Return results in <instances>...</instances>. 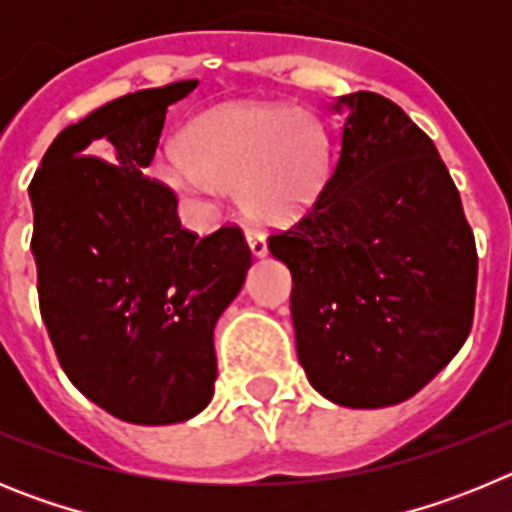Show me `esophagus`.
Listing matches in <instances>:
<instances>
[{"instance_id": "obj_1", "label": "esophagus", "mask_w": 512, "mask_h": 512, "mask_svg": "<svg viewBox=\"0 0 512 512\" xmlns=\"http://www.w3.org/2000/svg\"><path fill=\"white\" fill-rule=\"evenodd\" d=\"M246 241L251 246L253 256H266V235L259 228H246Z\"/></svg>"}]
</instances>
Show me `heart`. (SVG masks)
<instances>
[{"mask_svg":"<svg viewBox=\"0 0 512 512\" xmlns=\"http://www.w3.org/2000/svg\"><path fill=\"white\" fill-rule=\"evenodd\" d=\"M158 171L187 194L238 192L253 217L284 223L328 182V140L312 117L284 104H238L197 117Z\"/></svg>","mask_w":512,"mask_h":512,"instance_id":"obj_1","label":"heart"}]
</instances>
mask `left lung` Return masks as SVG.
Instances as JSON below:
<instances>
[{
    "label": "left lung",
    "instance_id": "8db88e82",
    "mask_svg": "<svg viewBox=\"0 0 512 512\" xmlns=\"http://www.w3.org/2000/svg\"><path fill=\"white\" fill-rule=\"evenodd\" d=\"M338 161L315 205L269 235L292 271L297 359L346 408L423 390L474 318L477 246L433 140L392 99L338 97Z\"/></svg>",
    "mask_w": 512,
    "mask_h": 512
}]
</instances>
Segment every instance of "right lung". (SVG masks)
<instances>
[{"instance_id": "1", "label": "right lung", "mask_w": 512, "mask_h": 512, "mask_svg": "<svg viewBox=\"0 0 512 512\" xmlns=\"http://www.w3.org/2000/svg\"><path fill=\"white\" fill-rule=\"evenodd\" d=\"M197 79L102 104L45 151L30 182L40 315L84 397L138 425L182 423L217 379L212 330L251 266L243 230H184L143 171L166 110Z\"/></svg>"}]
</instances>
